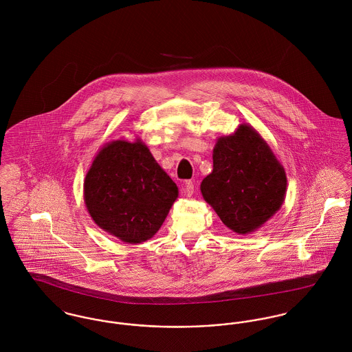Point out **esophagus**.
I'll return each instance as SVG.
<instances>
[{
    "label": "esophagus",
    "mask_w": 352,
    "mask_h": 352,
    "mask_svg": "<svg viewBox=\"0 0 352 352\" xmlns=\"http://www.w3.org/2000/svg\"><path fill=\"white\" fill-rule=\"evenodd\" d=\"M195 182H193V181H186V182H185V188H184L185 195H188V197H192L193 193H195Z\"/></svg>",
    "instance_id": "1"
}]
</instances>
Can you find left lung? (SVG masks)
Segmentation results:
<instances>
[{"label": "left lung", "mask_w": 352, "mask_h": 352, "mask_svg": "<svg viewBox=\"0 0 352 352\" xmlns=\"http://www.w3.org/2000/svg\"><path fill=\"white\" fill-rule=\"evenodd\" d=\"M286 173L270 146L250 124L217 139L213 171L201 182L204 199L239 234L261 228L280 209Z\"/></svg>", "instance_id": "obj_1"}]
</instances>
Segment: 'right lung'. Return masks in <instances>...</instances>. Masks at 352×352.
Instances as JSON below:
<instances>
[{
    "label": "right lung",
    "instance_id": "1",
    "mask_svg": "<svg viewBox=\"0 0 352 352\" xmlns=\"http://www.w3.org/2000/svg\"><path fill=\"white\" fill-rule=\"evenodd\" d=\"M177 198V185L140 138L107 143L83 182V199L93 221L129 244L157 234Z\"/></svg>",
    "mask_w": 352,
    "mask_h": 352
}]
</instances>
